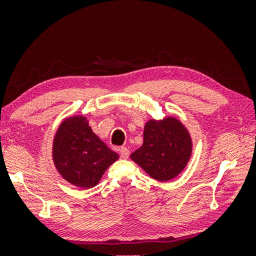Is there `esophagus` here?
Returning a JSON list of instances; mask_svg holds the SVG:
<instances>
[{"mask_svg":"<svg viewBox=\"0 0 256 256\" xmlns=\"http://www.w3.org/2000/svg\"><path fill=\"white\" fill-rule=\"evenodd\" d=\"M129 149L126 148V146H121L120 148V156L122 157V158H128L129 157Z\"/></svg>","mask_w":256,"mask_h":256,"instance_id":"34e87169","label":"esophagus"}]
</instances>
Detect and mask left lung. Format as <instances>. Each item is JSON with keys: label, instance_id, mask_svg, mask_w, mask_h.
Returning <instances> with one entry per match:
<instances>
[{"label": "left lung", "instance_id": "8db88e82", "mask_svg": "<svg viewBox=\"0 0 256 256\" xmlns=\"http://www.w3.org/2000/svg\"><path fill=\"white\" fill-rule=\"evenodd\" d=\"M191 152L192 142L186 128L177 118H166L146 122L143 144L130 158L154 180L166 182L183 171Z\"/></svg>", "mask_w": 256, "mask_h": 256}]
</instances>
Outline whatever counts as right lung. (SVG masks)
<instances>
[{
  "mask_svg": "<svg viewBox=\"0 0 256 256\" xmlns=\"http://www.w3.org/2000/svg\"><path fill=\"white\" fill-rule=\"evenodd\" d=\"M52 156L59 174L84 188L96 186L107 168L118 158V154L94 134L84 116L68 118L60 124Z\"/></svg>",
  "mask_w": 256,
  "mask_h": 256,
  "instance_id": "1",
  "label": "right lung"
}]
</instances>
